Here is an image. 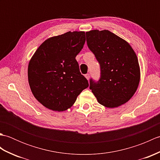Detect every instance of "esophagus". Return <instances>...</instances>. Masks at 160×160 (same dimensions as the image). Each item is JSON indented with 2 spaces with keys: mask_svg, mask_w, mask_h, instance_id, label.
<instances>
[{
  "mask_svg": "<svg viewBox=\"0 0 160 160\" xmlns=\"http://www.w3.org/2000/svg\"><path fill=\"white\" fill-rule=\"evenodd\" d=\"M85 76V78H87V79L88 80H89V78H90V76H89V73H87V74H85V76Z\"/></svg>",
  "mask_w": 160,
  "mask_h": 160,
  "instance_id": "34e87169",
  "label": "esophagus"
}]
</instances>
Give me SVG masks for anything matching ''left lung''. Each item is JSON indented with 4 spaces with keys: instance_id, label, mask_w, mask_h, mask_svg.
<instances>
[{
    "instance_id": "obj_1",
    "label": "left lung",
    "mask_w": 160,
    "mask_h": 160,
    "mask_svg": "<svg viewBox=\"0 0 160 160\" xmlns=\"http://www.w3.org/2000/svg\"><path fill=\"white\" fill-rule=\"evenodd\" d=\"M89 49L100 66L98 82L90 79V89L100 104L118 107L131 99L140 79L136 54L131 45L108 30L86 32Z\"/></svg>"
}]
</instances>
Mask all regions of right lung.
<instances>
[{
	"label": "right lung",
	"instance_id": "right-lung-1",
	"mask_svg": "<svg viewBox=\"0 0 160 160\" xmlns=\"http://www.w3.org/2000/svg\"><path fill=\"white\" fill-rule=\"evenodd\" d=\"M85 40L84 32H69L46 40L33 54L28 81L33 96L44 107L65 111L89 87L76 60Z\"/></svg>",
	"mask_w": 160,
	"mask_h": 160
}]
</instances>
